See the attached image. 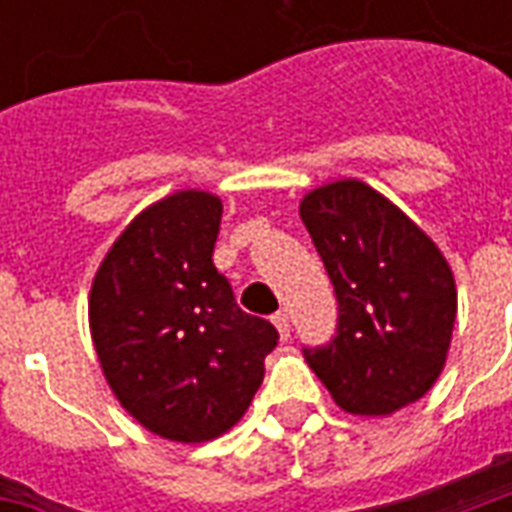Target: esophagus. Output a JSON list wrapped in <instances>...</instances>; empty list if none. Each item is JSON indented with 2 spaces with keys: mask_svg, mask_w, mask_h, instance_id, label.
<instances>
[{
  "mask_svg": "<svg viewBox=\"0 0 512 512\" xmlns=\"http://www.w3.org/2000/svg\"><path fill=\"white\" fill-rule=\"evenodd\" d=\"M271 321H274V326H277L279 337H282V340H288V337H290V315H288V310L274 312V318H271Z\"/></svg>",
  "mask_w": 512,
  "mask_h": 512,
  "instance_id": "esophagus-1",
  "label": "esophagus"
}]
</instances>
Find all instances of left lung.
Segmentation results:
<instances>
[{
  "label": "left lung",
  "instance_id": "obj_1",
  "mask_svg": "<svg viewBox=\"0 0 512 512\" xmlns=\"http://www.w3.org/2000/svg\"><path fill=\"white\" fill-rule=\"evenodd\" d=\"M329 271L340 315L326 345L304 348L334 403L386 417L436 384L458 293L439 246L362 180H334L299 205Z\"/></svg>",
  "mask_w": 512,
  "mask_h": 512
}]
</instances>
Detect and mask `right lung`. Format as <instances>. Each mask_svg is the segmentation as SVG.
Returning <instances> with one entry per match:
<instances>
[{
  "label": "right lung",
  "mask_w": 512,
  "mask_h": 512,
  "mask_svg": "<svg viewBox=\"0 0 512 512\" xmlns=\"http://www.w3.org/2000/svg\"><path fill=\"white\" fill-rule=\"evenodd\" d=\"M222 200L175 191L136 216L90 290V332L106 384L161 439L197 444L244 417L279 334L235 304L213 266Z\"/></svg>",
  "instance_id": "1"
}]
</instances>
